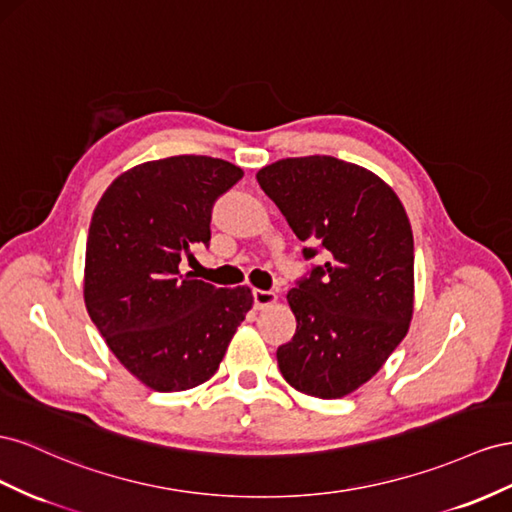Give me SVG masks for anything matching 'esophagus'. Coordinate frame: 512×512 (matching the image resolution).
Instances as JSON below:
<instances>
[{
  "label": "esophagus",
  "mask_w": 512,
  "mask_h": 512,
  "mask_svg": "<svg viewBox=\"0 0 512 512\" xmlns=\"http://www.w3.org/2000/svg\"><path fill=\"white\" fill-rule=\"evenodd\" d=\"M253 300H255V309H266V306L274 304L279 300V296L274 291H266V289H253Z\"/></svg>",
  "instance_id": "obj_1"
}]
</instances>
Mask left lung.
I'll list each match as a JSON object with an SVG mask.
<instances>
[{"mask_svg": "<svg viewBox=\"0 0 512 512\" xmlns=\"http://www.w3.org/2000/svg\"><path fill=\"white\" fill-rule=\"evenodd\" d=\"M298 240L328 261L287 294L296 334L276 352L289 386L341 399L384 367L414 315V236L397 193L334 156L283 158L257 171Z\"/></svg>", "mask_w": 512, "mask_h": 512, "instance_id": "obj_1", "label": "left lung"}]
</instances>
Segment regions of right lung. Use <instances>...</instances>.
<instances>
[{
  "mask_svg": "<svg viewBox=\"0 0 512 512\" xmlns=\"http://www.w3.org/2000/svg\"><path fill=\"white\" fill-rule=\"evenodd\" d=\"M244 171L212 156H169L124 171L92 214L83 298L98 332L141 384L195 388L216 373L253 306L246 285L182 274L210 242L214 201Z\"/></svg>",
  "mask_w": 512,
  "mask_h": 512,
  "instance_id": "add662e5",
  "label": "right lung"
}]
</instances>
